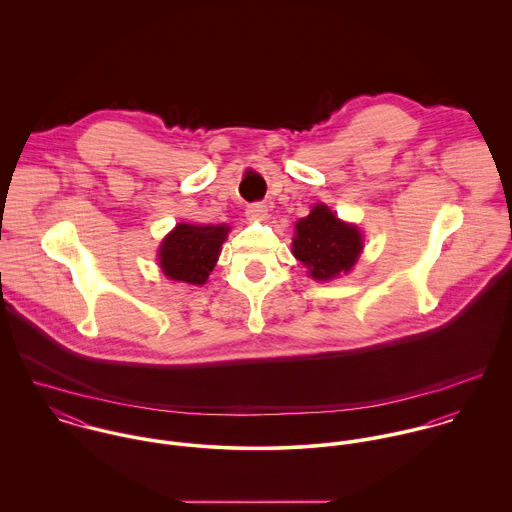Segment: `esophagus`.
<instances>
[{
  "label": "esophagus",
  "mask_w": 512,
  "mask_h": 512,
  "mask_svg": "<svg viewBox=\"0 0 512 512\" xmlns=\"http://www.w3.org/2000/svg\"><path fill=\"white\" fill-rule=\"evenodd\" d=\"M268 207L264 203H252L246 207V217L250 220H260L266 217Z\"/></svg>",
  "instance_id": "1"
}]
</instances>
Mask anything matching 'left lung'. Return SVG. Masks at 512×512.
Listing matches in <instances>:
<instances>
[{"label":"left lung","instance_id":"left-lung-1","mask_svg":"<svg viewBox=\"0 0 512 512\" xmlns=\"http://www.w3.org/2000/svg\"><path fill=\"white\" fill-rule=\"evenodd\" d=\"M295 232L293 256L309 268L315 280L347 274L363 250L361 232L353 224L341 222L325 205L313 207L295 224Z\"/></svg>","mask_w":512,"mask_h":512}]
</instances>
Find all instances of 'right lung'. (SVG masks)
Listing matches in <instances>:
<instances>
[{"label": "right lung", "mask_w": 512, "mask_h": 512, "mask_svg": "<svg viewBox=\"0 0 512 512\" xmlns=\"http://www.w3.org/2000/svg\"><path fill=\"white\" fill-rule=\"evenodd\" d=\"M228 226L177 224L159 248V264L167 278L201 286L219 260Z\"/></svg>", "instance_id": "right-lung-1"}]
</instances>
